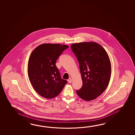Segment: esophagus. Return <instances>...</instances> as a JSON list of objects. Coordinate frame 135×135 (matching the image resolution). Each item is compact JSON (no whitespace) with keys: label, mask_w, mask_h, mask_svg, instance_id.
<instances>
[{"label":"esophagus","mask_w":135,"mask_h":135,"mask_svg":"<svg viewBox=\"0 0 135 135\" xmlns=\"http://www.w3.org/2000/svg\"><path fill=\"white\" fill-rule=\"evenodd\" d=\"M68 82L69 83H71V82H72V79L71 78H69L68 80Z\"/></svg>","instance_id":"1"}]
</instances>
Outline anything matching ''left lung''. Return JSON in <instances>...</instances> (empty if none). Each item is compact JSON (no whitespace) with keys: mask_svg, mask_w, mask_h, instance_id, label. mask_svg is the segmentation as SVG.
I'll list each match as a JSON object with an SVG mask.
<instances>
[{"mask_svg":"<svg viewBox=\"0 0 135 135\" xmlns=\"http://www.w3.org/2000/svg\"><path fill=\"white\" fill-rule=\"evenodd\" d=\"M77 58L83 82L76 93L85 101L95 99L106 89L110 80L112 67L108 54L96 42H80L71 45Z\"/></svg>","mask_w":135,"mask_h":135,"instance_id":"1","label":"left lung"}]
</instances>
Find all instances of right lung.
<instances>
[{"label": "right lung", "instance_id": "add662e5", "mask_svg": "<svg viewBox=\"0 0 135 135\" xmlns=\"http://www.w3.org/2000/svg\"><path fill=\"white\" fill-rule=\"evenodd\" d=\"M69 47L60 44H43L34 49L29 58L28 74L34 90L42 97L57 96L66 84L62 79L55 62Z\"/></svg>", "mask_w": 135, "mask_h": 135}]
</instances>
